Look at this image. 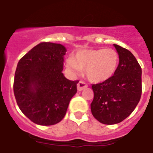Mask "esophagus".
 I'll use <instances>...</instances> for the list:
<instances>
[{
    "mask_svg": "<svg viewBox=\"0 0 153 153\" xmlns=\"http://www.w3.org/2000/svg\"><path fill=\"white\" fill-rule=\"evenodd\" d=\"M86 87H87V84L83 81H79V83L77 84V88H78L79 91H82Z\"/></svg>",
    "mask_w": 153,
    "mask_h": 153,
    "instance_id": "obj_1",
    "label": "esophagus"
}]
</instances>
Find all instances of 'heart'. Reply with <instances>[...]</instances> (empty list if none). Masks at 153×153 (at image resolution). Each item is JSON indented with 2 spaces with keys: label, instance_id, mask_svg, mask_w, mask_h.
I'll use <instances>...</instances> for the list:
<instances>
[{
  "label": "heart",
  "instance_id": "heart-1",
  "mask_svg": "<svg viewBox=\"0 0 153 153\" xmlns=\"http://www.w3.org/2000/svg\"><path fill=\"white\" fill-rule=\"evenodd\" d=\"M119 55L112 48L83 49L67 59V68L73 74L85 70L89 81L101 83L111 79L117 71Z\"/></svg>",
  "mask_w": 153,
  "mask_h": 153
}]
</instances>
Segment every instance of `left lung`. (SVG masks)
Masks as SVG:
<instances>
[{
    "mask_svg": "<svg viewBox=\"0 0 153 153\" xmlns=\"http://www.w3.org/2000/svg\"><path fill=\"white\" fill-rule=\"evenodd\" d=\"M114 45L120 59L117 71L108 81L92 85L91 113L105 125L120 123L129 116L142 92L141 67L137 60L128 50Z\"/></svg>",
    "mask_w": 153,
    "mask_h": 153,
    "instance_id": "obj_1",
    "label": "left lung"
}]
</instances>
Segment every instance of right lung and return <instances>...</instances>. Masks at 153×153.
Wrapping results in <instances>:
<instances>
[{
	"label": "right lung",
	"mask_w": 153,
	"mask_h": 153,
	"mask_svg": "<svg viewBox=\"0 0 153 153\" xmlns=\"http://www.w3.org/2000/svg\"><path fill=\"white\" fill-rule=\"evenodd\" d=\"M66 51L62 44L43 42L18 62L14 95L23 114L37 125L59 123L77 92L79 81L66 79L62 72Z\"/></svg>",
	"instance_id": "obj_1"
}]
</instances>
